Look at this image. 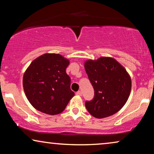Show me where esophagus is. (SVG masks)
<instances>
[{"instance_id": "obj_1", "label": "esophagus", "mask_w": 154, "mask_h": 154, "mask_svg": "<svg viewBox=\"0 0 154 154\" xmlns=\"http://www.w3.org/2000/svg\"><path fill=\"white\" fill-rule=\"evenodd\" d=\"M75 94L78 96H81L82 95V92L81 91H78L76 93H75Z\"/></svg>"}]
</instances>
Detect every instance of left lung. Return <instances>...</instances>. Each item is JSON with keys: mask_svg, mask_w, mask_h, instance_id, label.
I'll use <instances>...</instances> for the list:
<instances>
[{"mask_svg": "<svg viewBox=\"0 0 154 154\" xmlns=\"http://www.w3.org/2000/svg\"><path fill=\"white\" fill-rule=\"evenodd\" d=\"M84 67L94 90L93 100L85 102L88 112L97 119H104L121 110L132 87L131 78L126 69L109 57L88 60Z\"/></svg>", "mask_w": 154, "mask_h": 154, "instance_id": "left-lung-1", "label": "left lung"}]
</instances>
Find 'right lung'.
Instances as JSON below:
<instances>
[{
    "label": "right lung",
    "mask_w": 154,
    "mask_h": 154,
    "mask_svg": "<svg viewBox=\"0 0 154 154\" xmlns=\"http://www.w3.org/2000/svg\"><path fill=\"white\" fill-rule=\"evenodd\" d=\"M69 60L60 54L46 53L31 63L23 76V88L30 104L48 115L62 113L74 92L66 73Z\"/></svg>",
    "instance_id": "1"
}]
</instances>
